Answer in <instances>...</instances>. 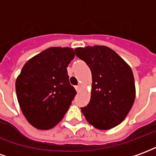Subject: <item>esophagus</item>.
<instances>
[{
  "label": "esophagus",
  "instance_id": "1",
  "mask_svg": "<svg viewBox=\"0 0 156 156\" xmlns=\"http://www.w3.org/2000/svg\"><path fill=\"white\" fill-rule=\"evenodd\" d=\"M80 88H81V86H80V85H78V86H76V87H75V89L77 90V92L79 91V90H80Z\"/></svg>",
  "mask_w": 156,
  "mask_h": 156
}]
</instances>
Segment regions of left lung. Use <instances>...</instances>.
Instances as JSON below:
<instances>
[{
  "label": "left lung",
  "mask_w": 156,
  "mask_h": 156,
  "mask_svg": "<svg viewBox=\"0 0 156 156\" xmlns=\"http://www.w3.org/2000/svg\"><path fill=\"white\" fill-rule=\"evenodd\" d=\"M77 57L87 63L92 73L91 98L81 108L88 123L106 130L126 118L135 98L133 72L123 58L105 46L77 48Z\"/></svg>",
  "instance_id": "obj_1"
}]
</instances>
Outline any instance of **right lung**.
I'll return each mask as SVG.
<instances>
[{"instance_id":"1","label":"right lung","mask_w":156,"mask_h":156,"mask_svg":"<svg viewBox=\"0 0 156 156\" xmlns=\"http://www.w3.org/2000/svg\"><path fill=\"white\" fill-rule=\"evenodd\" d=\"M74 56L73 48H49L23 66L16 92L22 114L33 127L50 129L68 110L77 94L67 71Z\"/></svg>"}]
</instances>
